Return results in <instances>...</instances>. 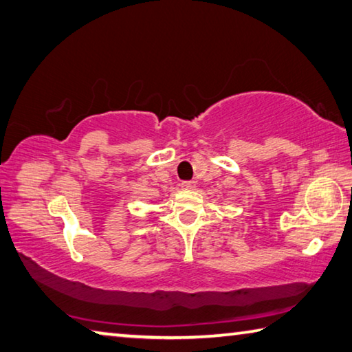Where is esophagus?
I'll use <instances>...</instances> for the list:
<instances>
[{
  "label": "esophagus",
  "instance_id": "obj_1",
  "mask_svg": "<svg viewBox=\"0 0 352 352\" xmlns=\"http://www.w3.org/2000/svg\"><path fill=\"white\" fill-rule=\"evenodd\" d=\"M196 187V184L193 181H186V182H181V188L182 190H192Z\"/></svg>",
  "mask_w": 352,
  "mask_h": 352
}]
</instances>
